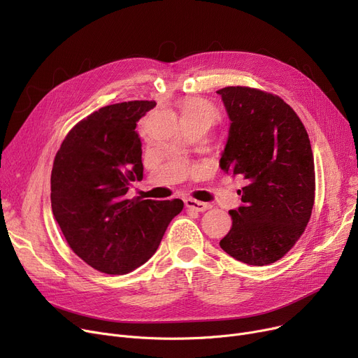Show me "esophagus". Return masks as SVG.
I'll return each mask as SVG.
<instances>
[{
    "instance_id": "34e87169",
    "label": "esophagus",
    "mask_w": 358,
    "mask_h": 358,
    "mask_svg": "<svg viewBox=\"0 0 358 358\" xmlns=\"http://www.w3.org/2000/svg\"><path fill=\"white\" fill-rule=\"evenodd\" d=\"M185 206L189 209L194 210V212H206L209 210L212 206L209 203H203V201H197V200H193V199H187L185 200Z\"/></svg>"
}]
</instances>
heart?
Masks as SVG:
<instances>
[{"label": "heart", "instance_id": "obj_1", "mask_svg": "<svg viewBox=\"0 0 358 358\" xmlns=\"http://www.w3.org/2000/svg\"><path fill=\"white\" fill-rule=\"evenodd\" d=\"M216 117V110L212 104L204 100H190L182 106V120L184 119H206L210 123Z\"/></svg>", "mask_w": 358, "mask_h": 358}]
</instances>
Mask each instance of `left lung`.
I'll return each instance as SVG.
<instances>
[{
  "mask_svg": "<svg viewBox=\"0 0 358 358\" xmlns=\"http://www.w3.org/2000/svg\"><path fill=\"white\" fill-rule=\"evenodd\" d=\"M231 124L219 166L247 181L220 248L248 266L273 264L305 232L315 200L308 131L277 96L248 87L217 91Z\"/></svg>",
  "mask_w": 358,
  "mask_h": 358,
  "instance_id": "left-lung-1",
  "label": "left lung"
}]
</instances>
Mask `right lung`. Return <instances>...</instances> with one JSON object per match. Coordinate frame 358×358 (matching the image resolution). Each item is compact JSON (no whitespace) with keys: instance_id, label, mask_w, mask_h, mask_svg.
<instances>
[{"instance_id":"1","label":"right lung","mask_w":358,"mask_h":358,"mask_svg":"<svg viewBox=\"0 0 358 358\" xmlns=\"http://www.w3.org/2000/svg\"><path fill=\"white\" fill-rule=\"evenodd\" d=\"M155 101L101 107L75 124L55 157L50 201L72 251L106 274L134 271L155 254L182 200L127 199L143 177L138 122Z\"/></svg>"}]
</instances>
